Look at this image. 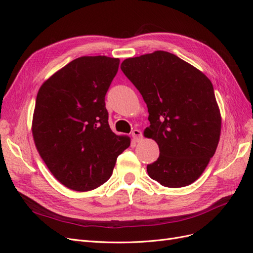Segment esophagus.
Returning <instances> with one entry per match:
<instances>
[{"label":"esophagus","instance_id":"esophagus-1","mask_svg":"<svg viewBox=\"0 0 253 253\" xmlns=\"http://www.w3.org/2000/svg\"><path fill=\"white\" fill-rule=\"evenodd\" d=\"M132 137H133V139L135 140V141H137L138 142L141 138H142V133L139 131V129H133L132 131Z\"/></svg>","mask_w":253,"mask_h":253}]
</instances>
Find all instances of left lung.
<instances>
[{"label":"left lung","instance_id":"8db88e82","mask_svg":"<svg viewBox=\"0 0 253 253\" xmlns=\"http://www.w3.org/2000/svg\"><path fill=\"white\" fill-rule=\"evenodd\" d=\"M120 68L147 103L144 136L159 147L158 159L147 166L149 176L168 188L189 186L203 174L219 140L221 119L211 81L164 50L126 59Z\"/></svg>","mask_w":253,"mask_h":253}]
</instances>
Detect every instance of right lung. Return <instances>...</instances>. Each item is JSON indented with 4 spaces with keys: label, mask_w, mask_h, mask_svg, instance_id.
<instances>
[{
    "label": "right lung",
    "mask_w": 253,
    "mask_h": 253,
    "mask_svg": "<svg viewBox=\"0 0 253 253\" xmlns=\"http://www.w3.org/2000/svg\"><path fill=\"white\" fill-rule=\"evenodd\" d=\"M119 59L80 57L45 81L37 95L33 135L51 174L75 191L108 180L129 138L112 132L105 95Z\"/></svg>",
    "instance_id": "add662e5"
}]
</instances>
